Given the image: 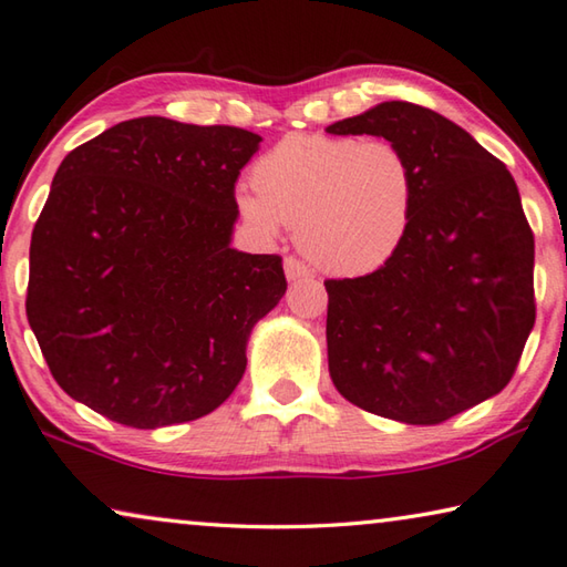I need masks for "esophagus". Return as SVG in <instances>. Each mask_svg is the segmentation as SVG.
<instances>
[{
    "label": "esophagus",
    "instance_id": "1",
    "mask_svg": "<svg viewBox=\"0 0 567 567\" xmlns=\"http://www.w3.org/2000/svg\"><path fill=\"white\" fill-rule=\"evenodd\" d=\"M284 271H286V279L288 281L311 279V276H313V271L308 269V266L301 259H296V256H288V259L284 261Z\"/></svg>",
    "mask_w": 567,
    "mask_h": 567
}]
</instances>
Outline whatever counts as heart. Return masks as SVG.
I'll list each match as a JSON object with an SVG mask.
<instances>
[{
    "label": "heart",
    "instance_id": "obj_1",
    "mask_svg": "<svg viewBox=\"0 0 567 567\" xmlns=\"http://www.w3.org/2000/svg\"><path fill=\"white\" fill-rule=\"evenodd\" d=\"M244 221L264 237L284 227L336 276L388 264L408 239L416 175L400 145L350 135L293 133L254 165V189L237 192Z\"/></svg>",
    "mask_w": 567,
    "mask_h": 567
}]
</instances>
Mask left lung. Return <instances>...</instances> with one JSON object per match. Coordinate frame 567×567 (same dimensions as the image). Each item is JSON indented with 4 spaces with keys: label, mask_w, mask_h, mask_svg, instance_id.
Masks as SVG:
<instances>
[{
    "label": "left lung",
    "mask_w": 567,
    "mask_h": 567,
    "mask_svg": "<svg viewBox=\"0 0 567 567\" xmlns=\"http://www.w3.org/2000/svg\"><path fill=\"white\" fill-rule=\"evenodd\" d=\"M326 133L384 137L416 175L400 251L368 276L326 281L336 390L404 424H440L494 398L536 323V249L514 177L464 127L408 101Z\"/></svg>",
    "instance_id": "1"
}]
</instances>
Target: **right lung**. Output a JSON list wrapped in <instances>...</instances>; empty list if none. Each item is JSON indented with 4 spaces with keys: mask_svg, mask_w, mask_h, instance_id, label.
<instances>
[{
    "mask_svg": "<svg viewBox=\"0 0 567 567\" xmlns=\"http://www.w3.org/2000/svg\"><path fill=\"white\" fill-rule=\"evenodd\" d=\"M261 137L145 115L71 151L31 231L27 318L61 390L157 430L217 410L281 256L231 249L234 185Z\"/></svg>",
    "mask_w": 567,
    "mask_h": 567,
    "instance_id": "right-lung-1",
    "label": "right lung"
}]
</instances>
